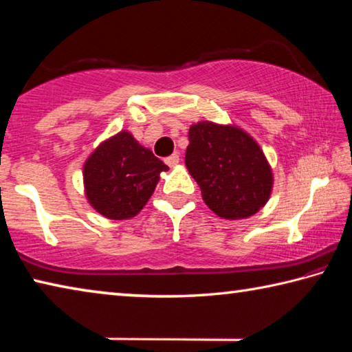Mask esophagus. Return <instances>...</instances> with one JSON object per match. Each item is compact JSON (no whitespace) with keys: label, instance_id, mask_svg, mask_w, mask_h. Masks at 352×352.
Segmentation results:
<instances>
[{"label":"esophagus","instance_id":"34e87169","mask_svg":"<svg viewBox=\"0 0 352 352\" xmlns=\"http://www.w3.org/2000/svg\"><path fill=\"white\" fill-rule=\"evenodd\" d=\"M178 163H180V155L178 153H172L170 157L166 158V164L170 166V168H174V166H177Z\"/></svg>","mask_w":352,"mask_h":352}]
</instances>
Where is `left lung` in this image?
Segmentation results:
<instances>
[{"mask_svg": "<svg viewBox=\"0 0 352 352\" xmlns=\"http://www.w3.org/2000/svg\"><path fill=\"white\" fill-rule=\"evenodd\" d=\"M184 163L219 217L247 219L270 199V164L253 136L233 124H192Z\"/></svg>", "mask_w": 352, "mask_h": 352, "instance_id": "1", "label": "left lung"}]
</instances>
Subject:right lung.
I'll use <instances>...</instances> for the list:
<instances>
[{"label":"right lung","instance_id":"1","mask_svg":"<svg viewBox=\"0 0 352 352\" xmlns=\"http://www.w3.org/2000/svg\"><path fill=\"white\" fill-rule=\"evenodd\" d=\"M169 168L121 130L94 148L83 164L85 197L100 216L132 219L152 197L160 174Z\"/></svg>","mask_w":352,"mask_h":352}]
</instances>
